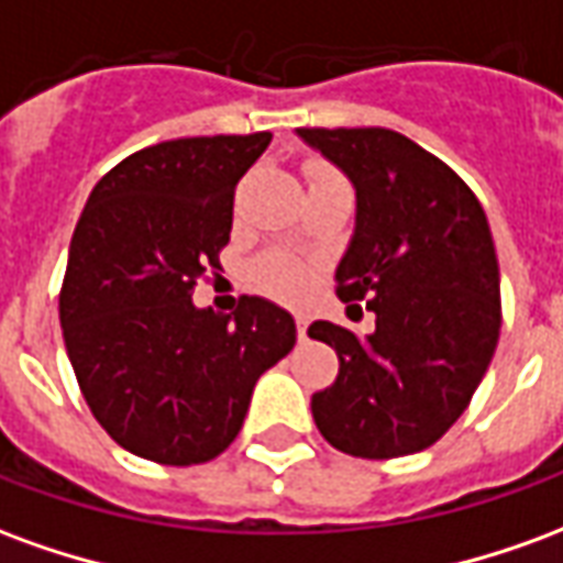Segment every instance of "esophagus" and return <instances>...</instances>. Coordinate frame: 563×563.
Listing matches in <instances>:
<instances>
[{
    "instance_id": "34e87169",
    "label": "esophagus",
    "mask_w": 563,
    "mask_h": 563,
    "mask_svg": "<svg viewBox=\"0 0 563 563\" xmlns=\"http://www.w3.org/2000/svg\"><path fill=\"white\" fill-rule=\"evenodd\" d=\"M295 329H298V341H307V329H310V319L295 317Z\"/></svg>"
}]
</instances>
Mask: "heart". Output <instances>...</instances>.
Listing matches in <instances>:
<instances>
[{
  "mask_svg": "<svg viewBox=\"0 0 563 563\" xmlns=\"http://www.w3.org/2000/svg\"><path fill=\"white\" fill-rule=\"evenodd\" d=\"M319 174H331L325 168H317L313 177ZM253 277H256V286L262 292L274 295V298H283V301H295L310 289L313 283V274L307 268L305 262L286 256V253H271V256L258 258L256 268H253Z\"/></svg>",
  "mask_w": 563,
  "mask_h": 563,
  "instance_id": "1",
  "label": "heart"
}]
</instances>
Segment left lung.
Wrapping results in <instances>:
<instances>
[{
    "instance_id": "1",
    "label": "left lung",
    "mask_w": 563,
    "mask_h": 563,
    "mask_svg": "<svg viewBox=\"0 0 563 563\" xmlns=\"http://www.w3.org/2000/svg\"><path fill=\"white\" fill-rule=\"evenodd\" d=\"M355 189V229L334 271L338 298L365 301L377 329L307 334L341 358L313 395L319 434L355 459L422 452L455 424L500 334L495 241L471 186L391 129H298Z\"/></svg>"
}]
</instances>
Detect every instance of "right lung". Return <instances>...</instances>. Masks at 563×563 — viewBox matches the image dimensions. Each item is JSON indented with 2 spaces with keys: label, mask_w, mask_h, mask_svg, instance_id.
Wrapping results in <instances>:
<instances>
[{
  "label": "right lung",
  "mask_w": 563,
  "mask_h": 563,
  "mask_svg": "<svg viewBox=\"0 0 563 563\" xmlns=\"http://www.w3.org/2000/svg\"><path fill=\"white\" fill-rule=\"evenodd\" d=\"M271 132L162 141L96 184L80 213L59 325L92 416L120 446L189 467L229 449L256 379L289 355L295 319L244 295L234 313L192 305L232 234L234 186Z\"/></svg>",
  "instance_id": "add662e5"
}]
</instances>
